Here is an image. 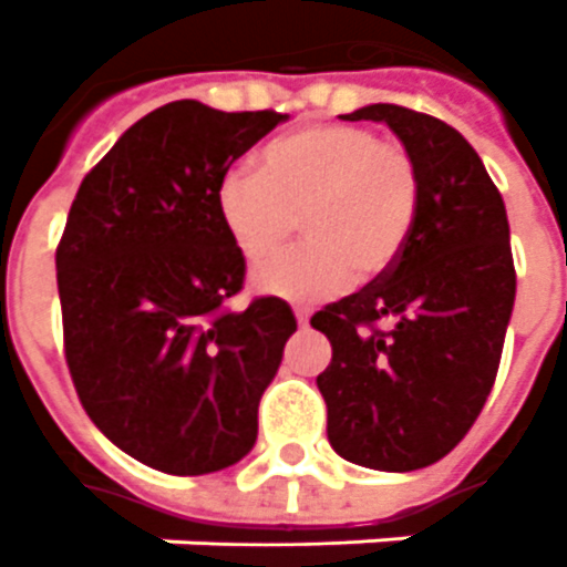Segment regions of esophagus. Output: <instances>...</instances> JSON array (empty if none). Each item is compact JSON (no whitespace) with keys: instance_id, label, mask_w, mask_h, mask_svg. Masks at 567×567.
<instances>
[{"instance_id":"1","label":"esophagus","mask_w":567,"mask_h":567,"mask_svg":"<svg viewBox=\"0 0 567 567\" xmlns=\"http://www.w3.org/2000/svg\"><path fill=\"white\" fill-rule=\"evenodd\" d=\"M296 320H299V327H308V320H311V311H308V308H296Z\"/></svg>"}]
</instances>
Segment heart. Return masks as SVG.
<instances>
[{"mask_svg":"<svg viewBox=\"0 0 567 567\" xmlns=\"http://www.w3.org/2000/svg\"><path fill=\"white\" fill-rule=\"evenodd\" d=\"M419 213V171L400 143L354 124H311L271 140L259 171L219 179L216 216L247 265L284 250L302 219L308 244L259 275V290L317 302L388 271Z\"/></svg>","mask_w":567,"mask_h":567,"instance_id":"1","label":"heart"}]
</instances>
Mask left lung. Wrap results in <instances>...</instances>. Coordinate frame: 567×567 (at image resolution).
<instances>
[{
  "instance_id": "obj_1",
  "label": "left lung",
  "mask_w": 567,
  "mask_h": 567,
  "mask_svg": "<svg viewBox=\"0 0 567 567\" xmlns=\"http://www.w3.org/2000/svg\"><path fill=\"white\" fill-rule=\"evenodd\" d=\"M341 118L396 134L419 171V213L388 271L311 317L332 344L317 388L344 461L409 473L449 455L492 393L516 299L507 210L452 124L393 103Z\"/></svg>"
}]
</instances>
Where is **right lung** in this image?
I'll use <instances>...</instances> for the list:
<instances>
[{"instance_id":"add662e5","label":"right lung","mask_w":567,"mask_h":567,"mask_svg":"<svg viewBox=\"0 0 567 567\" xmlns=\"http://www.w3.org/2000/svg\"><path fill=\"white\" fill-rule=\"evenodd\" d=\"M280 122L167 103L118 136L72 200L58 247L66 367L100 433L146 467L216 473L256 443L296 317L275 296L228 308L247 262L216 188Z\"/></svg>"}]
</instances>
